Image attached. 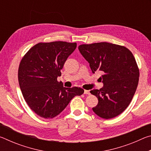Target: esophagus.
I'll return each instance as SVG.
<instances>
[{
	"mask_svg": "<svg viewBox=\"0 0 151 151\" xmlns=\"http://www.w3.org/2000/svg\"><path fill=\"white\" fill-rule=\"evenodd\" d=\"M84 94H88V95H89V94H91L90 91H87V90H85V91H84Z\"/></svg>",
	"mask_w": 151,
	"mask_h": 151,
	"instance_id": "esophagus-1",
	"label": "esophagus"
}]
</instances>
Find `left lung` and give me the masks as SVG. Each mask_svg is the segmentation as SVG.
<instances>
[{
    "label": "left lung",
    "instance_id": "1",
    "mask_svg": "<svg viewBox=\"0 0 151 151\" xmlns=\"http://www.w3.org/2000/svg\"><path fill=\"white\" fill-rule=\"evenodd\" d=\"M78 50L93 73L103 74V87L90 91L99 100L93 111L105 119L119 115L129 105L139 83V70L132 53L126 47L106 42L82 45Z\"/></svg>",
    "mask_w": 151,
    "mask_h": 151
}]
</instances>
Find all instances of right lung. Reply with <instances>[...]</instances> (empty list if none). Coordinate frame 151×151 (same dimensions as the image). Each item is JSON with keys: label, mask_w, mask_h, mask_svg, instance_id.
I'll return each instance as SVG.
<instances>
[{"label": "right lung", "mask_w": 151, "mask_h": 151, "mask_svg": "<svg viewBox=\"0 0 151 151\" xmlns=\"http://www.w3.org/2000/svg\"><path fill=\"white\" fill-rule=\"evenodd\" d=\"M76 48V42H40L20 63L18 77L22 95L32 111L42 118H54L73 97L84 93L83 88L64 87L62 82L57 81L65 61Z\"/></svg>", "instance_id": "1"}]
</instances>
